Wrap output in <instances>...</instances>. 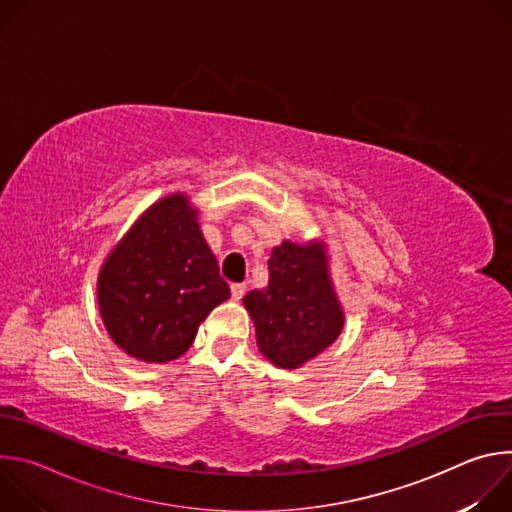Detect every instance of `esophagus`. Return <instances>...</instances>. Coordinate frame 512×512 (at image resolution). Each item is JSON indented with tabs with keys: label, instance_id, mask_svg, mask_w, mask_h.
I'll return each mask as SVG.
<instances>
[{
	"label": "esophagus",
	"instance_id": "1",
	"mask_svg": "<svg viewBox=\"0 0 512 512\" xmlns=\"http://www.w3.org/2000/svg\"><path fill=\"white\" fill-rule=\"evenodd\" d=\"M245 289H247L245 283H233V285H231V296H233L235 302H239V300L245 296Z\"/></svg>",
	"mask_w": 512,
	"mask_h": 512
}]
</instances>
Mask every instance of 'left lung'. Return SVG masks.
I'll use <instances>...</instances> for the list:
<instances>
[{
    "mask_svg": "<svg viewBox=\"0 0 512 512\" xmlns=\"http://www.w3.org/2000/svg\"><path fill=\"white\" fill-rule=\"evenodd\" d=\"M243 306L255 324L257 348L275 367L300 369L322 354L344 328L328 245L281 241L269 257L267 285L249 291Z\"/></svg>",
    "mask_w": 512,
    "mask_h": 512,
    "instance_id": "obj_1",
    "label": "left lung"
}]
</instances>
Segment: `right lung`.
Masks as SVG:
<instances>
[{
    "mask_svg": "<svg viewBox=\"0 0 512 512\" xmlns=\"http://www.w3.org/2000/svg\"><path fill=\"white\" fill-rule=\"evenodd\" d=\"M229 298L200 231L198 208L184 192L145 208L97 277L99 312L111 340L148 364L182 356L200 322Z\"/></svg>",
    "mask_w": 512,
    "mask_h": 512,
    "instance_id": "right-lung-1",
    "label": "right lung"
}]
</instances>
